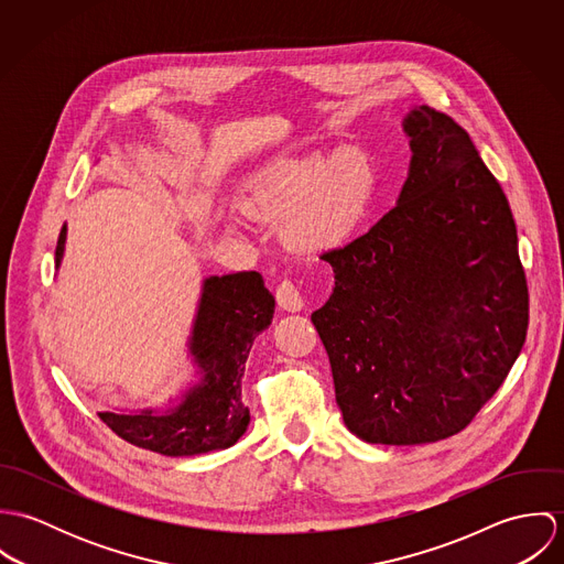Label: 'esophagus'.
<instances>
[{
    "instance_id": "obj_1",
    "label": "esophagus",
    "mask_w": 564,
    "mask_h": 564,
    "mask_svg": "<svg viewBox=\"0 0 564 564\" xmlns=\"http://www.w3.org/2000/svg\"><path fill=\"white\" fill-rule=\"evenodd\" d=\"M275 300H278V306L286 313H300L304 308V297L300 293V289L291 282V280H284L278 291H275Z\"/></svg>"
}]
</instances>
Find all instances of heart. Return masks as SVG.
<instances>
[{
	"label": "heart",
	"mask_w": 564,
	"mask_h": 564,
	"mask_svg": "<svg viewBox=\"0 0 564 564\" xmlns=\"http://www.w3.org/2000/svg\"><path fill=\"white\" fill-rule=\"evenodd\" d=\"M378 173L360 148L286 154L251 171L237 188L245 215L278 221L280 242L300 256H323L360 228Z\"/></svg>",
	"instance_id": "1"
}]
</instances>
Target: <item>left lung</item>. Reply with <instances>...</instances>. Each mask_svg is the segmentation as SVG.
<instances>
[{
	"mask_svg": "<svg viewBox=\"0 0 564 564\" xmlns=\"http://www.w3.org/2000/svg\"><path fill=\"white\" fill-rule=\"evenodd\" d=\"M402 126L412 159L398 206L325 253L334 289L311 317L347 430L380 445L465 430L528 332L517 226L499 182L452 117L419 106Z\"/></svg>",
	"mask_w": 564,
	"mask_h": 564,
	"instance_id": "8db88e82",
	"label": "left lung"
}]
</instances>
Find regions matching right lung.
<instances>
[{
	"label": "right lung",
	"mask_w": 564,
	"mask_h": 564,
	"mask_svg": "<svg viewBox=\"0 0 564 564\" xmlns=\"http://www.w3.org/2000/svg\"><path fill=\"white\" fill-rule=\"evenodd\" d=\"M65 241L67 224L56 245V269L63 262ZM273 313L275 300L260 273L206 278L188 336L197 382L164 410H106L99 419L123 441L162 456H197L232 447L249 425V408L242 403L245 362L253 338L271 325Z\"/></svg>",
	"instance_id": "1"
}]
</instances>
